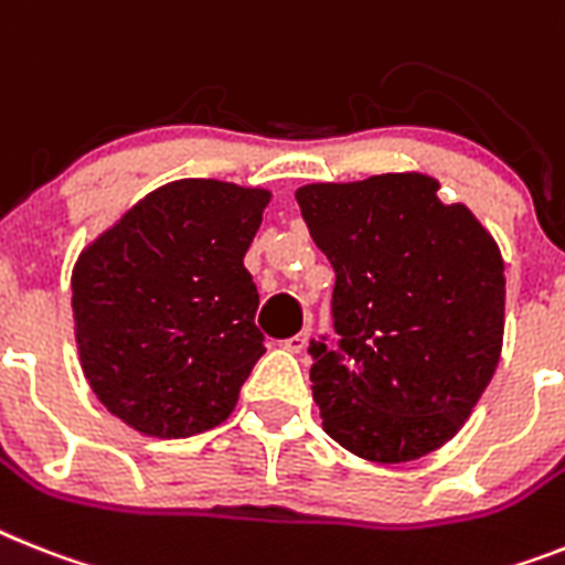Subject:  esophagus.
Instances as JSON below:
<instances>
[{
  "mask_svg": "<svg viewBox=\"0 0 565 565\" xmlns=\"http://www.w3.org/2000/svg\"><path fill=\"white\" fill-rule=\"evenodd\" d=\"M309 334H311V329H302V332H297L294 338L282 340V349H288V352H294V355H297V352H302V349H306V343H309Z\"/></svg>",
  "mask_w": 565,
  "mask_h": 565,
  "instance_id": "1",
  "label": "esophagus"
}]
</instances>
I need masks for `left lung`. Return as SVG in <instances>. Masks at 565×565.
I'll use <instances>...</instances> for the list:
<instances>
[{"instance_id":"obj_1","label":"left lung","mask_w":565,"mask_h":565,"mask_svg":"<svg viewBox=\"0 0 565 565\" xmlns=\"http://www.w3.org/2000/svg\"><path fill=\"white\" fill-rule=\"evenodd\" d=\"M297 204L334 268V343H311L323 430L349 454L398 465L439 450L491 384L505 329V265L439 181L386 172L306 184Z\"/></svg>"}]
</instances>
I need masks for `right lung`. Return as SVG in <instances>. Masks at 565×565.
Here are the masks:
<instances>
[{
    "instance_id": "add662e5",
    "label": "right lung",
    "mask_w": 565,
    "mask_h": 565,
    "mask_svg": "<svg viewBox=\"0 0 565 565\" xmlns=\"http://www.w3.org/2000/svg\"><path fill=\"white\" fill-rule=\"evenodd\" d=\"M271 193L181 179L143 195L72 271L83 372L111 416L188 439L225 422L263 358L245 268Z\"/></svg>"
}]
</instances>
